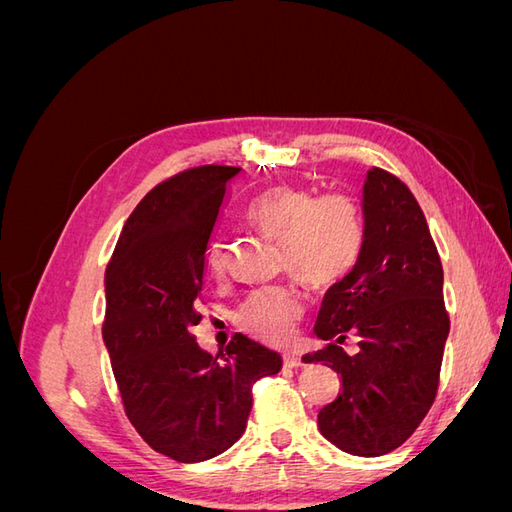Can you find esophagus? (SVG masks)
<instances>
[{
    "instance_id": "esophagus-1",
    "label": "esophagus",
    "mask_w": 512,
    "mask_h": 512,
    "mask_svg": "<svg viewBox=\"0 0 512 512\" xmlns=\"http://www.w3.org/2000/svg\"><path fill=\"white\" fill-rule=\"evenodd\" d=\"M284 365H286L288 369H299V367H303L305 363H303V359H301V356H299L297 352H288V354H284Z\"/></svg>"
}]
</instances>
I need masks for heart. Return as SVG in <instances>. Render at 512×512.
<instances>
[{
    "mask_svg": "<svg viewBox=\"0 0 512 512\" xmlns=\"http://www.w3.org/2000/svg\"><path fill=\"white\" fill-rule=\"evenodd\" d=\"M247 220L262 235L282 245L284 267L312 288H329L354 269L363 250L359 205L346 194L316 196L305 188L280 185L258 196ZM207 269L224 271L222 243H211ZM303 314V301L288 286L262 288L239 307V327L265 344H286Z\"/></svg>",
    "mask_w": 512,
    "mask_h": 512,
    "instance_id": "1",
    "label": "heart"
}]
</instances>
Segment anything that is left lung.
I'll return each mask as SVG.
<instances>
[{
  "instance_id": "obj_1",
  "label": "left lung",
  "mask_w": 512,
  "mask_h": 512,
  "mask_svg": "<svg viewBox=\"0 0 512 512\" xmlns=\"http://www.w3.org/2000/svg\"><path fill=\"white\" fill-rule=\"evenodd\" d=\"M361 209V256L324 294L314 327L329 346L303 361L342 378V393L318 412L322 436L344 453L380 457L412 436L436 399L451 324L442 262L408 185L374 166ZM350 332L362 339L352 357L341 348Z\"/></svg>"
}]
</instances>
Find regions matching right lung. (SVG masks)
<instances>
[{
    "label": "right lung",
    "mask_w": 512,
    "mask_h": 512,
    "mask_svg": "<svg viewBox=\"0 0 512 512\" xmlns=\"http://www.w3.org/2000/svg\"><path fill=\"white\" fill-rule=\"evenodd\" d=\"M235 166H198L156 185L132 211L104 275L102 337L123 408L153 448L181 463L224 453L245 431L256 380L282 356L237 333L211 356L192 327L207 247Z\"/></svg>",
    "instance_id": "obj_1"
}]
</instances>
